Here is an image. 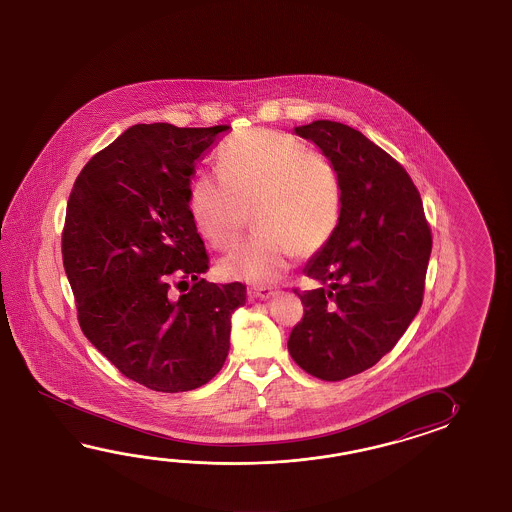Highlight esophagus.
Instances as JSON below:
<instances>
[{"instance_id":"esophagus-1","label":"esophagus","mask_w":512,"mask_h":512,"mask_svg":"<svg viewBox=\"0 0 512 512\" xmlns=\"http://www.w3.org/2000/svg\"><path fill=\"white\" fill-rule=\"evenodd\" d=\"M278 291L276 289H271V287H258V289H254V296L258 298V300H269L272 296H276Z\"/></svg>"}]
</instances>
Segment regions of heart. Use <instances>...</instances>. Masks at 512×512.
<instances>
[{
    "label": "heart",
    "mask_w": 512,
    "mask_h": 512,
    "mask_svg": "<svg viewBox=\"0 0 512 512\" xmlns=\"http://www.w3.org/2000/svg\"><path fill=\"white\" fill-rule=\"evenodd\" d=\"M221 176L197 175L188 212L197 232L218 251L240 241L254 214V240L219 263L227 280L271 285L289 271L293 256L309 258L326 247L342 218L337 166L304 142L280 133H251L218 152Z\"/></svg>",
    "instance_id": "heart-1"
}]
</instances>
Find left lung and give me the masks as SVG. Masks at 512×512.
<instances>
[{"label":"left lung","instance_id":"obj_1","mask_svg":"<svg viewBox=\"0 0 512 512\" xmlns=\"http://www.w3.org/2000/svg\"><path fill=\"white\" fill-rule=\"evenodd\" d=\"M294 133L337 166L342 218L304 267L318 287L298 293L304 318L287 348L309 375L344 381L392 351L419 313L432 234L410 175L360 131L315 120Z\"/></svg>","mask_w":512,"mask_h":512}]
</instances>
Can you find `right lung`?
<instances>
[{"instance_id":"add662e5","label":"right lung","mask_w":512,"mask_h":512,"mask_svg":"<svg viewBox=\"0 0 512 512\" xmlns=\"http://www.w3.org/2000/svg\"><path fill=\"white\" fill-rule=\"evenodd\" d=\"M229 126L135 124L78 174L62 256L87 340L131 381L179 393L207 384L230 348L240 282H205V243L188 212L190 177ZM182 282L179 283L178 280ZM192 279L191 291L175 297Z\"/></svg>"}]
</instances>
